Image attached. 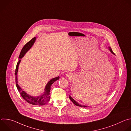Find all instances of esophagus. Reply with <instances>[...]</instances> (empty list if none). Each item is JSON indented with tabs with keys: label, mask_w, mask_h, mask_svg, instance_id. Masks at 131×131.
<instances>
[{
	"label": "esophagus",
	"mask_w": 131,
	"mask_h": 131,
	"mask_svg": "<svg viewBox=\"0 0 131 131\" xmlns=\"http://www.w3.org/2000/svg\"><path fill=\"white\" fill-rule=\"evenodd\" d=\"M66 76L68 77H70L71 76H70V73H67V74H66Z\"/></svg>",
	"instance_id": "34e87169"
}]
</instances>
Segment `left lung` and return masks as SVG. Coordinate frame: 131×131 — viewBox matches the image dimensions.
Returning <instances> with one entry per match:
<instances>
[{
	"label": "left lung",
	"mask_w": 131,
	"mask_h": 131,
	"mask_svg": "<svg viewBox=\"0 0 131 131\" xmlns=\"http://www.w3.org/2000/svg\"><path fill=\"white\" fill-rule=\"evenodd\" d=\"M109 50H110V51L111 52V53H113V54H114V55H115V53L113 52V50H112V49H111V48L110 47H109ZM69 99H70V100H71V101L75 105H76V106H79V107H87L86 106H84V105H80V104H79L78 103H77L75 100H74L71 97V96H70L69 95Z\"/></svg>",
	"instance_id": "obj_1"
}]
</instances>
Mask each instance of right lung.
<instances>
[{"label": "right lung", "instance_id": "add662e5", "mask_svg": "<svg viewBox=\"0 0 131 131\" xmlns=\"http://www.w3.org/2000/svg\"><path fill=\"white\" fill-rule=\"evenodd\" d=\"M36 37H34L31 40H30L29 42H28L22 48L20 54L19 55L20 59H21L26 53L31 48L32 45L35 42L36 40ZM21 62V60H20L17 63L15 71V82H16V88L20 93L22 97L29 104L34 105H39V106H42L45 105L46 103H47L49 100H50V92L51 90V86L52 84L55 82L57 80H58L60 79V77H57L54 78H52L51 79L47 84L45 88V91L40 96H32L28 95L27 93H26L25 91H23L22 89L20 88L19 85L17 83V74L18 73V65H19L20 63Z\"/></svg>", "mask_w": 131, "mask_h": 131}]
</instances>
